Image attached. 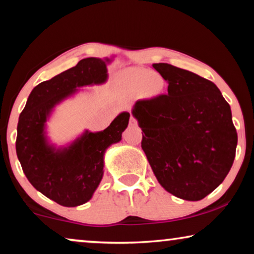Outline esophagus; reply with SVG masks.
Segmentation results:
<instances>
[{
	"label": "esophagus",
	"instance_id": "1",
	"mask_svg": "<svg viewBox=\"0 0 254 254\" xmlns=\"http://www.w3.org/2000/svg\"><path fill=\"white\" fill-rule=\"evenodd\" d=\"M129 126H131V127H137V120L135 119L134 117H130V120H129Z\"/></svg>",
	"mask_w": 254,
	"mask_h": 254
}]
</instances>
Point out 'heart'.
Here are the masks:
<instances>
[{"mask_svg":"<svg viewBox=\"0 0 254 254\" xmlns=\"http://www.w3.org/2000/svg\"><path fill=\"white\" fill-rule=\"evenodd\" d=\"M129 84L134 90L142 89V93L148 97H155L161 93L163 89V84L161 87V81L157 78V75L147 69L134 68L128 70L127 72Z\"/></svg>","mask_w":254,"mask_h":254,"instance_id":"obj_1","label":"heart"}]
</instances>
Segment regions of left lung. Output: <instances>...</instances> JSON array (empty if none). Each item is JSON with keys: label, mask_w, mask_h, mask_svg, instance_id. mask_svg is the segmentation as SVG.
Segmentation results:
<instances>
[{"label": "left lung", "mask_w": 254, "mask_h": 254, "mask_svg": "<svg viewBox=\"0 0 254 254\" xmlns=\"http://www.w3.org/2000/svg\"><path fill=\"white\" fill-rule=\"evenodd\" d=\"M152 67L168 82V95L135 103L141 147L169 193L199 201L223 182L234 163L237 131L230 105L211 81L169 64Z\"/></svg>", "instance_id": "8db88e82"}]
</instances>
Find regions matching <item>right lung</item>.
<instances>
[{"instance_id": "1", "label": "right lung", "mask_w": 254, "mask_h": 254, "mask_svg": "<svg viewBox=\"0 0 254 254\" xmlns=\"http://www.w3.org/2000/svg\"><path fill=\"white\" fill-rule=\"evenodd\" d=\"M106 62L86 58L75 67L41 82L30 93L17 125L16 152L23 172L34 189L64 207L91 199L103 178L104 154L121 140L130 114L123 112L103 131L86 130L67 148L50 145L45 123L53 107L79 86L102 84L107 78Z\"/></svg>"}]
</instances>
